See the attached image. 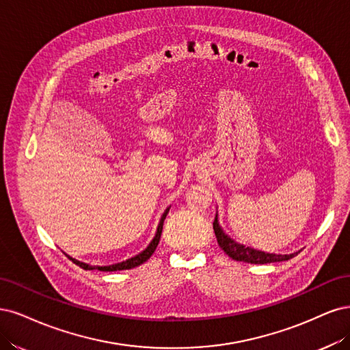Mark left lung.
<instances>
[{"label":"left lung","mask_w":350,"mask_h":350,"mask_svg":"<svg viewBox=\"0 0 350 350\" xmlns=\"http://www.w3.org/2000/svg\"><path fill=\"white\" fill-rule=\"evenodd\" d=\"M213 231H215L217 241H218L221 249L237 262H245V263H253V265H265V263L289 260V258H292V257L298 254V253H292V254L266 253V252L256 250V249H252V247H245L244 244L234 241L231 237L225 234V231L222 230V227L219 225L218 213L215 215V221H213Z\"/></svg>","instance_id":"left-lung-1"}]
</instances>
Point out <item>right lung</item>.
<instances>
[{
    "label": "right lung",
    "mask_w": 350,
    "mask_h": 350,
    "mask_svg": "<svg viewBox=\"0 0 350 350\" xmlns=\"http://www.w3.org/2000/svg\"><path fill=\"white\" fill-rule=\"evenodd\" d=\"M168 211H170V208H167V209L164 211L163 217H161V219H160L159 227H157L155 237L152 239V241L148 244V247H146V249H145L144 252H141L139 254H137L135 257L128 258V260H125V262H120V263H116V265H110V266H92V265L83 263V262H80V260H75V258H72V257H70V256H68V258H71V260H72L77 266L83 267L84 270H94V269H97V270H101V272H115V270H125V269L137 267V266L142 265L144 262L148 260V258L152 256V253L155 252L157 245H159L160 237H161V232H163V224H164V219H165V217H167Z\"/></svg>",
    "instance_id": "1"
}]
</instances>
